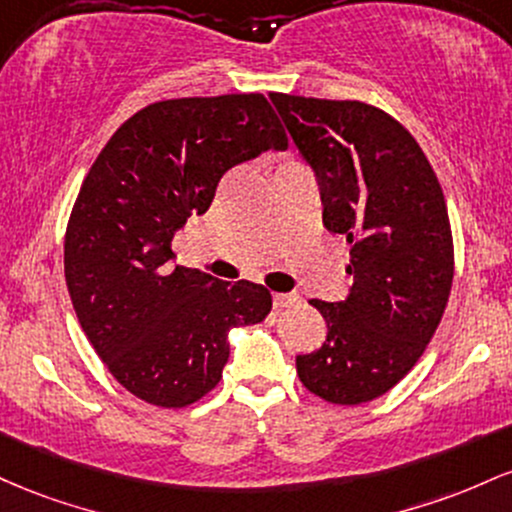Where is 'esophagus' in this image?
<instances>
[{"mask_svg": "<svg viewBox=\"0 0 512 512\" xmlns=\"http://www.w3.org/2000/svg\"><path fill=\"white\" fill-rule=\"evenodd\" d=\"M295 302H300V297L297 295H290V292H275L273 295V304L275 309H285V307H292Z\"/></svg>", "mask_w": 512, "mask_h": 512, "instance_id": "esophagus-1", "label": "esophagus"}]
</instances>
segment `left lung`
Masks as SVG:
<instances>
[{
    "label": "left lung",
    "instance_id": "1",
    "mask_svg": "<svg viewBox=\"0 0 512 512\" xmlns=\"http://www.w3.org/2000/svg\"><path fill=\"white\" fill-rule=\"evenodd\" d=\"M271 101L317 174L326 229L350 244L353 275L343 302H309L329 331L297 355V375L329 404H365L409 375L445 314L455 275L445 195L411 132L382 108Z\"/></svg>",
    "mask_w": 512,
    "mask_h": 512
}]
</instances>
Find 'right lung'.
Returning <instances> with one entry per match:
<instances>
[{"mask_svg": "<svg viewBox=\"0 0 512 512\" xmlns=\"http://www.w3.org/2000/svg\"><path fill=\"white\" fill-rule=\"evenodd\" d=\"M287 135L263 94L149 103L101 149L65 232V280L108 372L137 399L191 406L217 387L227 333L268 317L271 292L174 266L171 239L225 171Z\"/></svg>", "mask_w": 512, "mask_h": 512, "instance_id": "obj_1", "label": "right lung"}]
</instances>
